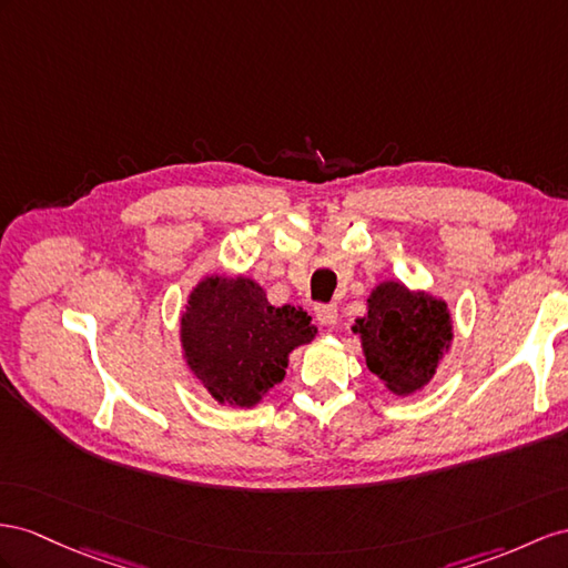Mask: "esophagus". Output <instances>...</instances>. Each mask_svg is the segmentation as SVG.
Returning a JSON list of instances; mask_svg holds the SVG:
<instances>
[{"instance_id":"34e87169","label":"esophagus","mask_w":568,"mask_h":568,"mask_svg":"<svg viewBox=\"0 0 568 568\" xmlns=\"http://www.w3.org/2000/svg\"><path fill=\"white\" fill-rule=\"evenodd\" d=\"M314 314L318 318V324H324V326H336L338 324V307H336V304H316Z\"/></svg>"}]
</instances>
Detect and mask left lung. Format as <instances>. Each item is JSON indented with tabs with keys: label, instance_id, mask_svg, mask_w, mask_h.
I'll return each mask as SVG.
<instances>
[{
	"label": "left lung",
	"instance_id": "obj_1",
	"mask_svg": "<svg viewBox=\"0 0 568 568\" xmlns=\"http://www.w3.org/2000/svg\"><path fill=\"white\" fill-rule=\"evenodd\" d=\"M367 367L398 396L423 388L450 343L446 304L400 283H384L372 293L367 314L355 322Z\"/></svg>",
	"mask_w": 568,
	"mask_h": 568
}]
</instances>
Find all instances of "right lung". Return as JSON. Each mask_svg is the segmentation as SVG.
<instances>
[{"label": "right lung", "mask_w": 568, "mask_h": 568, "mask_svg": "<svg viewBox=\"0 0 568 568\" xmlns=\"http://www.w3.org/2000/svg\"><path fill=\"white\" fill-rule=\"evenodd\" d=\"M312 338L307 312L271 307L250 278L211 275L194 287L182 316L186 365L215 400L240 408L281 384L287 355Z\"/></svg>", "instance_id": "right-lung-1"}]
</instances>
